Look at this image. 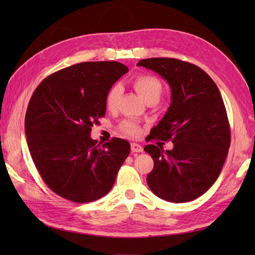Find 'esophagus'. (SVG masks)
Segmentation results:
<instances>
[{"label":"esophagus","mask_w":255,"mask_h":255,"mask_svg":"<svg viewBox=\"0 0 255 255\" xmlns=\"http://www.w3.org/2000/svg\"><path fill=\"white\" fill-rule=\"evenodd\" d=\"M130 148H131L132 152H142V150H143L141 145H140L139 143H136V142H131Z\"/></svg>","instance_id":"esophagus-1"}]
</instances>
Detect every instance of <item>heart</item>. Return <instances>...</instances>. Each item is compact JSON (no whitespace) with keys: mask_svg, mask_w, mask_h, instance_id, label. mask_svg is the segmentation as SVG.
Wrapping results in <instances>:
<instances>
[{"mask_svg":"<svg viewBox=\"0 0 255 255\" xmlns=\"http://www.w3.org/2000/svg\"><path fill=\"white\" fill-rule=\"evenodd\" d=\"M132 83L139 95L141 96L145 102L151 100H160L162 91H163V86H162V83L160 82V80L158 78H155L151 74H139L137 77H134ZM122 93L123 89L121 84H114L112 88L108 90L105 102L106 106L110 108V110H114V108L117 106V103L119 99H121ZM119 128H121V130L124 133H126L128 136L131 137H138L142 132L141 126L132 121H124L121 124Z\"/></svg>","mask_w":255,"mask_h":255,"instance_id":"b5f03b06","label":"heart"}]
</instances>
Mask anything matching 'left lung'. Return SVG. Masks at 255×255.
<instances>
[{
  "instance_id": "8db88e82",
  "label": "left lung",
  "mask_w": 255,
  "mask_h": 255,
  "mask_svg": "<svg viewBox=\"0 0 255 255\" xmlns=\"http://www.w3.org/2000/svg\"><path fill=\"white\" fill-rule=\"evenodd\" d=\"M137 66L160 74L171 88V104L153 128L152 138L171 140L172 150L148 144L154 161L149 188L171 203H186L217 180L230 145V126L220 92L193 63L173 58L142 59Z\"/></svg>"
}]
</instances>
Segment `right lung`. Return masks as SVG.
<instances>
[{"instance_id": "right-lung-1", "label": "right lung", "mask_w": 255, "mask_h": 255, "mask_svg": "<svg viewBox=\"0 0 255 255\" xmlns=\"http://www.w3.org/2000/svg\"><path fill=\"white\" fill-rule=\"evenodd\" d=\"M127 72L117 61L77 63L50 74L32 93L27 143L41 178L59 196L90 203L112 189L130 144L113 138L101 145L90 134L105 116L108 90Z\"/></svg>"}]
</instances>
